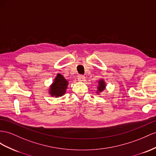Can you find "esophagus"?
Returning a JSON list of instances; mask_svg holds the SVG:
<instances>
[{
	"mask_svg": "<svg viewBox=\"0 0 156 156\" xmlns=\"http://www.w3.org/2000/svg\"><path fill=\"white\" fill-rule=\"evenodd\" d=\"M78 81H80V82H83L86 80V77L83 75H80L78 76Z\"/></svg>",
	"mask_w": 156,
	"mask_h": 156,
	"instance_id": "34e87169",
	"label": "esophagus"
}]
</instances>
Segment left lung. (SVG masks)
Returning <instances> with one entry per match:
<instances>
[{"label":"left lung","instance_id":"obj_1","mask_svg":"<svg viewBox=\"0 0 156 156\" xmlns=\"http://www.w3.org/2000/svg\"><path fill=\"white\" fill-rule=\"evenodd\" d=\"M98 86H97V91H96V94L98 95H99L101 92H103L106 89V83L105 82L103 79L101 78L100 80H99L98 82Z\"/></svg>","mask_w":156,"mask_h":156}]
</instances>
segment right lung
Listing matches in <instances>:
<instances>
[{
	"label": "right lung",
	"mask_w": 156,
	"mask_h": 156,
	"mask_svg": "<svg viewBox=\"0 0 156 156\" xmlns=\"http://www.w3.org/2000/svg\"><path fill=\"white\" fill-rule=\"evenodd\" d=\"M69 86V81L61 74H57L53 82L49 86V94L51 97L59 98L65 95Z\"/></svg>",
	"instance_id": "add662e5"
}]
</instances>
